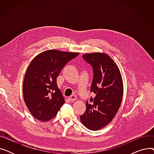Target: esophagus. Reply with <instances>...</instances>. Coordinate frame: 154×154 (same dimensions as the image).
I'll use <instances>...</instances> for the list:
<instances>
[{"mask_svg": "<svg viewBox=\"0 0 154 154\" xmlns=\"http://www.w3.org/2000/svg\"><path fill=\"white\" fill-rule=\"evenodd\" d=\"M69 100H70V102H74V101L77 99V97H76L75 95H71L70 97H69Z\"/></svg>", "mask_w": 154, "mask_h": 154, "instance_id": "1", "label": "esophagus"}]
</instances>
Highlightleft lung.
Returning a JSON list of instances; mask_svg holds the SVG:
<instances>
[{"instance_id":"1","label":"left lung","mask_w":154,"mask_h":154,"mask_svg":"<svg viewBox=\"0 0 154 154\" xmlns=\"http://www.w3.org/2000/svg\"><path fill=\"white\" fill-rule=\"evenodd\" d=\"M82 56L93 68L91 92L95 96L86 102V110L80 116V121L89 130L98 131L111 122L120 107L122 78L117 64L107 54L94 52Z\"/></svg>"}]
</instances>
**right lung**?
<instances>
[{"label": "right lung", "mask_w": 154, "mask_h": 154, "mask_svg": "<svg viewBox=\"0 0 154 154\" xmlns=\"http://www.w3.org/2000/svg\"><path fill=\"white\" fill-rule=\"evenodd\" d=\"M78 52L48 50L38 54L30 63L23 82V97L30 114L46 122L55 117L65 102L57 84V77L65 65Z\"/></svg>", "instance_id": "obj_1"}]
</instances>
